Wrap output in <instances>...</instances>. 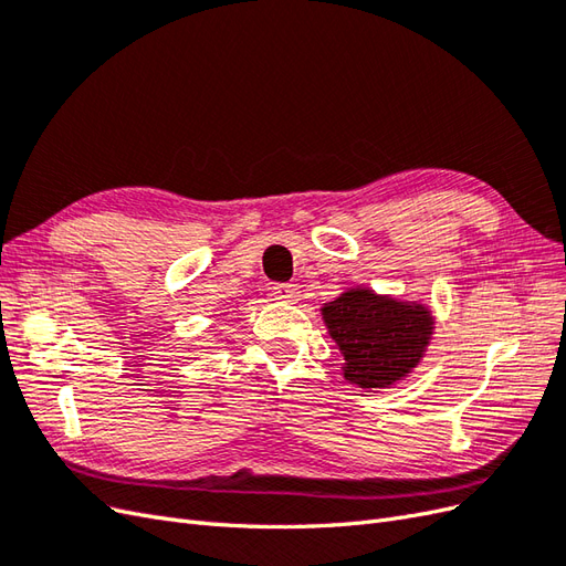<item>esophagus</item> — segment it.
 Instances as JSON below:
<instances>
[{
  "label": "esophagus",
  "instance_id": "esophagus-1",
  "mask_svg": "<svg viewBox=\"0 0 566 566\" xmlns=\"http://www.w3.org/2000/svg\"><path fill=\"white\" fill-rule=\"evenodd\" d=\"M271 295L281 300V302H297L300 300V290L297 285H290V283H279L271 287Z\"/></svg>",
  "mask_w": 566,
  "mask_h": 566
}]
</instances>
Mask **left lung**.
I'll use <instances>...</instances> for the list:
<instances>
[{
	"mask_svg": "<svg viewBox=\"0 0 566 566\" xmlns=\"http://www.w3.org/2000/svg\"><path fill=\"white\" fill-rule=\"evenodd\" d=\"M342 354V375L366 391L389 389L413 373L434 335V314L418 300L380 295L354 285L321 306Z\"/></svg>",
	"mask_w": 566,
	"mask_h": 566,
	"instance_id": "8db88e82",
	"label": "left lung"
}]
</instances>
